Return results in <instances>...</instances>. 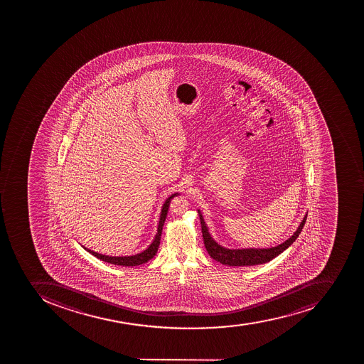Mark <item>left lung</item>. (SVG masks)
<instances>
[{
	"label": "left lung",
	"mask_w": 364,
	"mask_h": 364,
	"mask_svg": "<svg viewBox=\"0 0 364 364\" xmlns=\"http://www.w3.org/2000/svg\"><path fill=\"white\" fill-rule=\"evenodd\" d=\"M198 213H199V218H200L203 244L206 247L207 252L213 259L220 262L224 265H229V267H252V265H258V264L272 261L273 258L284 252L297 239L298 235H301L307 218V215H305V218L301 220V223L298 226L295 233L288 240L284 241V244L279 245V246L272 247V248H263V250H255V248L228 250V248L220 246L216 241L213 240V237L209 235L208 229H207L206 223L203 220L200 210H198Z\"/></svg>",
	"instance_id": "obj_1"
}]
</instances>
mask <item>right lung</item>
<instances>
[{"label":"right lung","instance_id":"right-lung-1","mask_svg":"<svg viewBox=\"0 0 364 364\" xmlns=\"http://www.w3.org/2000/svg\"><path fill=\"white\" fill-rule=\"evenodd\" d=\"M176 195H178V193H174V195L167 198L166 201H165V203H164L155 239H154L152 244L150 245V246L148 247V248H146L144 252H140V254H136V255L122 256V257H118L117 256V257H116V256L102 255V254H99V252H93V250H87V248H85V247H84V250H87L90 254H92V255L99 258V259H101V261L107 262V263L114 264V265H122V267H138V265H141V264L146 263V262L150 261V259H151V258L154 257L156 254H157L158 247H159V245H161V231H163L164 223H165L167 212H168L169 203H171V199L174 198Z\"/></svg>","mask_w":364,"mask_h":364}]
</instances>
